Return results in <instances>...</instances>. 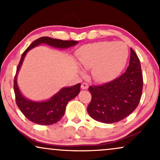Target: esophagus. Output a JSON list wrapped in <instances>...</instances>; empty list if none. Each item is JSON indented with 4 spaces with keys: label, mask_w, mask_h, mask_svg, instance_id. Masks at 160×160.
<instances>
[{
    "label": "esophagus",
    "mask_w": 160,
    "mask_h": 160,
    "mask_svg": "<svg viewBox=\"0 0 160 160\" xmlns=\"http://www.w3.org/2000/svg\"><path fill=\"white\" fill-rule=\"evenodd\" d=\"M81 88L82 89H87L89 88V84L87 82H82L81 84Z\"/></svg>",
    "instance_id": "esophagus-1"
}]
</instances>
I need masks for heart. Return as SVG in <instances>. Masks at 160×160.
<instances>
[{
	"label": "heart",
	"instance_id": "b5f03b06",
	"mask_svg": "<svg viewBox=\"0 0 160 160\" xmlns=\"http://www.w3.org/2000/svg\"><path fill=\"white\" fill-rule=\"evenodd\" d=\"M78 58L86 68H92V76L98 82H108L117 78L126 65L128 49L121 41H102L82 46Z\"/></svg>",
	"mask_w": 160,
	"mask_h": 160
}]
</instances>
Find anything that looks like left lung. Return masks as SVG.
Segmentation results:
<instances>
[{
	"label": "left lung",
	"instance_id": "obj_1",
	"mask_svg": "<svg viewBox=\"0 0 160 160\" xmlns=\"http://www.w3.org/2000/svg\"><path fill=\"white\" fill-rule=\"evenodd\" d=\"M143 75L140 60L131 48L130 62L126 72L111 82L89 86L92 95L87 107L89 116L104 123H114L131 114L140 102Z\"/></svg>",
	"mask_w": 160,
	"mask_h": 160
}]
</instances>
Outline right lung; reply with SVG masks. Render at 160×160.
Wrapping results in <instances>:
<instances>
[{
  "mask_svg": "<svg viewBox=\"0 0 160 160\" xmlns=\"http://www.w3.org/2000/svg\"><path fill=\"white\" fill-rule=\"evenodd\" d=\"M78 42L76 40H62L53 39L49 37H42L32 42V44L22 53L21 59L16 68L13 87L16 104L28 120L36 124L44 125V126L52 125L59 121L65 113L66 105L69 101L75 98L80 92V83L71 87L63 88L50 100L47 102H34L24 98L18 88L17 82H16V75L27 52L40 43H46L56 48L64 49L78 44Z\"/></svg>",
  "mask_w": 160,
  "mask_h": 160,
  "instance_id": "obj_1",
  "label": "right lung"
}]
</instances>
